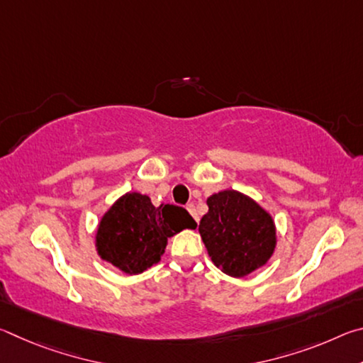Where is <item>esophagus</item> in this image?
<instances>
[{
	"label": "esophagus",
	"instance_id": "1",
	"mask_svg": "<svg viewBox=\"0 0 363 363\" xmlns=\"http://www.w3.org/2000/svg\"><path fill=\"white\" fill-rule=\"evenodd\" d=\"M186 208H187V211H189L190 214H192L196 223H199V214H196V211H195V205H194V203H189Z\"/></svg>",
	"mask_w": 363,
	"mask_h": 363
}]
</instances>
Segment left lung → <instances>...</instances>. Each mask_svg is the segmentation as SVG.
<instances>
[{
	"mask_svg": "<svg viewBox=\"0 0 363 363\" xmlns=\"http://www.w3.org/2000/svg\"><path fill=\"white\" fill-rule=\"evenodd\" d=\"M206 203L199 230L211 261L230 277H245L264 266L275 248L270 214L235 190L214 194Z\"/></svg>",
	"mask_w": 363,
	"mask_h": 363,
	"instance_id": "8db88e82",
	"label": "left lung"
}]
</instances>
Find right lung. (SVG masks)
<instances>
[{
  "label": "right lung",
  "instance_id": "1",
  "mask_svg": "<svg viewBox=\"0 0 363 363\" xmlns=\"http://www.w3.org/2000/svg\"><path fill=\"white\" fill-rule=\"evenodd\" d=\"M195 227L181 206L155 208L147 195L126 194L104 214L96 235L97 253L125 274H140L160 261L169 237Z\"/></svg>",
  "mask_w": 363,
  "mask_h": 363
}]
</instances>
